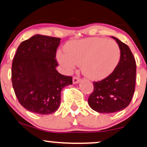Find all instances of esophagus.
<instances>
[{
    "label": "esophagus",
    "instance_id": "esophagus-1",
    "mask_svg": "<svg viewBox=\"0 0 147 147\" xmlns=\"http://www.w3.org/2000/svg\"><path fill=\"white\" fill-rule=\"evenodd\" d=\"M80 81L81 79L77 77H74L73 78H72V82H73V84H78L80 82Z\"/></svg>",
    "mask_w": 147,
    "mask_h": 147
}]
</instances>
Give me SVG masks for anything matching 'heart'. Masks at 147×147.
Instances as JSON below:
<instances>
[{"label": "heart", "mask_w": 147, "mask_h": 147, "mask_svg": "<svg viewBox=\"0 0 147 147\" xmlns=\"http://www.w3.org/2000/svg\"><path fill=\"white\" fill-rule=\"evenodd\" d=\"M57 59L63 70L70 72L77 65L92 80L105 79L114 71L120 59V49L113 40L90 37L69 41Z\"/></svg>", "instance_id": "1"}]
</instances>
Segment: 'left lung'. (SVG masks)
Wrapping results in <instances>:
<instances>
[{
	"label": "left lung",
	"mask_w": 147,
	"mask_h": 147,
	"mask_svg": "<svg viewBox=\"0 0 147 147\" xmlns=\"http://www.w3.org/2000/svg\"><path fill=\"white\" fill-rule=\"evenodd\" d=\"M120 49V59L114 71L105 79L94 82V90L88 97L92 110L100 113H112L129 105L136 86V60L129 47L116 37Z\"/></svg>",
	"instance_id": "left-lung-1"
}]
</instances>
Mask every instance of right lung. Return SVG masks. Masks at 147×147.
I'll return each mask as SVG.
<instances>
[{"label": "right lung", "instance_id": "1", "mask_svg": "<svg viewBox=\"0 0 147 147\" xmlns=\"http://www.w3.org/2000/svg\"><path fill=\"white\" fill-rule=\"evenodd\" d=\"M61 38L36 34L19 45L12 62L11 82L18 102L30 112L55 113L61 103V92L72 84V77L60 74L57 49Z\"/></svg>", "mask_w": 147, "mask_h": 147}]
</instances>
